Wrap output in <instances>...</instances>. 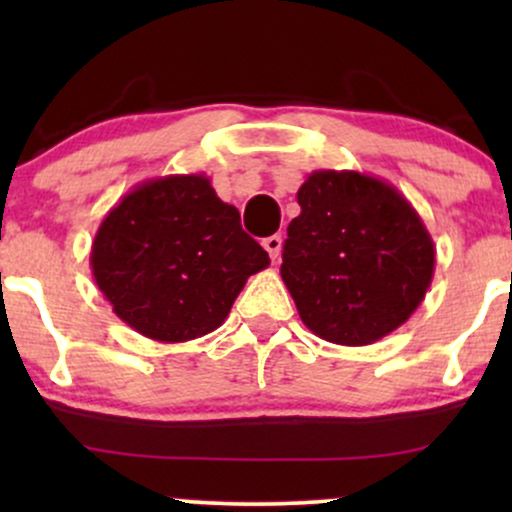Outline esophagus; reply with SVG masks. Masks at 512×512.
<instances>
[{
    "mask_svg": "<svg viewBox=\"0 0 512 512\" xmlns=\"http://www.w3.org/2000/svg\"><path fill=\"white\" fill-rule=\"evenodd\" d=\"M262 248L269 252V257H272V260H276V257H279V252H281V236L264 238L262 240Z\"/></svg>",
    "mask_w": 512,
    "mask_h": 512,
    "instance_id": "obj_1",
    "label": "esophagus"
}]
</instances>
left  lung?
<instances>
[{
    "mask_svg": "<svg viewBox=\"0 0 512 512\" xmlns=\"http://www.w3.org/2000/svg\"><path fill=\"white\" fill-rule=\"evenodd\" d=\"M281 279L320 339L366 346L424 301L436 245L407 197L358 170H315L298 190Z\"/></svg>",
    "mask_w": 512,
    "mask_h": 512,
    "instance_id": "1",
    "label": "left lung"
}]
</instances>
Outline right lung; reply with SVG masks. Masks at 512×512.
Instances as JSON below:
<instances>
[{"instance_id":"add662e5","label":"right lung","mask_w":512,"mask_h":512,"mask_svg":"<svg viewBox=\"0 0 512 512\" xmlns=\"http://www.w3.org/2000/svg\"><path fill=\"white\" fill-rule=\"evenodd\" d=\"M267 267V252L204 173L137 185L108 211L91 245L93 279L113 313L163 344L221 327L245 281Z\"/></svg>"}]
</instances>
